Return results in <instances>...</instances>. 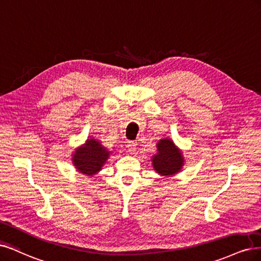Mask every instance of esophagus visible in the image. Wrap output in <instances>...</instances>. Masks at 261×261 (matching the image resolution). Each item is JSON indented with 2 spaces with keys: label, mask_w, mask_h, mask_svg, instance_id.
I'll return each mask as SVG.
<instances>
[{
  "label": "esophagus",
  "mask_w": 261,
  "mask_h": 261,
  "mask_svg": "<svg viewBox=\"0 0 261 261\" xmlns=\"http://www.w3.org/2000/svg\"><path fill=\"white\" fill-rule=\"evenodd\" d=\"M127 147H128V152L129 153H134L136 152V149H137V144L134 142H128L127 143Z\"/></svg>",
  "instance_id": "34e87169"
}]
</instances>
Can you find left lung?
I'll list each match as a JSON object with an SVG mask.
<instances>
[{
    "mask_svg": "<svg viewBox=\"0 0 261 261\" xmlns=\"http://www.w3.org/2000/svg\"><path fill=\"white\" fill-rule=\"evenodd\" d=\"M157 154L152 157L154 170L162 176H172L179 173L184 166L182 150L171 139H162L157 142Z\"/></svg>",
    "mask_w": 261,
    "mask_h": 261,
    "instance_id": "8db88e82",
    "label": "left lung"
}]
</instances>
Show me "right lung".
Segmentation results:
<instances>
[{
	"instance_id": "1",
	"label": "right lung",
	"mask_w": 261,
	"mask_h": 261,
	"mask_svg": "<svg viewBox=\"0 0 261 261\" xmlns=\"http://www.w3.org/2000/svg\"><path fill=\"white\" fill-rule=\"evenodd\" d=\"M111 155L112 152L102 145V142L89 138L85 144L74 149L71 162L78 172L92 176L103 169Z\"/></svg>"
}]
</instances>
